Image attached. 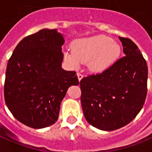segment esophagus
I'll return each mask as SVG.
<instances>
[{"mask_svg":"<svg viewBox=\"0 0 152 152\" xmlns=\"http://www.w3.org/2000/svg\"><path fill=\"white\" fill-rule=\"evenodd\" d=\"M77 77H78V80H79V81H80L81 80V79L84 77V76H83V74H81V73L80 72H77Z\"/></svg>","mask_w":152,"mask_h":152,"instance_id":"esophagus-1","label":"esophagus"}]
</instances>
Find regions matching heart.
I'll return each mask as SVG.
<instances>
[{
    "instance_id": "b5f03b06",
    "label": "heart",
    "mask_w": 152,
    "mask_h": 152,
    "mask_svg": "<svg viewBox=\"0 0 152 152\" xmlns=\"http://www.w3.org/2000/svg\"><path fill=\"white\" fill-rule=\"evenodd\" d=\"M121 48L105 35H95L73 42L72 52H65V59L73 67L88 62L89 69L99 72L107 69L118 59Z\"/></svg>"
}]
</instances>
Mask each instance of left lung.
I'll return each mask as SVG.
<instances>
[{"instance_id": "left-lung-1", "label": "left lung", "mask_w": 152, "mask_h": 152, "mask_svg": "<svg viewBox=\"0 0 152 152\" xmlns=\"http://www.w3.org/2000/svg\"><path fill=\"white\" fill-rule=\"evenodd\" d=\"M125 56L106 70L80 82L85 119L99 130L110 131L133 120L144 104L148 93V65L139 48L119 37Z\"/></svg>"}]
</instances>
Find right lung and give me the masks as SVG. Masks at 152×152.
Instances as JSON below:
<instances>
[{
	"instance_id": "1",
	"label": "right lung",
	"mask_w": 152,
	"mask_h": 152,
	"mask_svg": "<svg viewBox=\"0 0 152 152\" xmlns=\"http://www.w3.org/2000/svg\"><path fill=\"white\" fill-rule=\"evenodd\" d=\"M64 43L57 30L43 29L22 39L8 61L4 101L13 117L27 126L53 125L67 88L79 85L76 72L61 67Z\"/></svg>"
}]
</instances>
